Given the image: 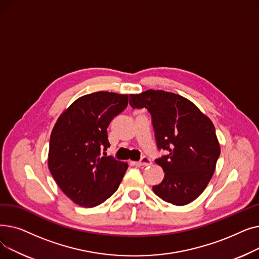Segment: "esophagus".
I'll return each mask as SVG.
<instances>
[{
	"instance_id": "obj_1",
	"label": "esophagus",
	"mask_w": 259,
	"mask_h": 259,
	"mask_svg": "<svg viewBox=\"0 0 259 259\" xmlns=\"http://www.w3.org/2000/svg\"><path fill=\"white\" fill-rule=\"evenodd\" d=\"M134 164H135V166H138V167H147V166L151 165V159L144 156V157H142V159L140 161L134 162Z\"/></svg>"
}]
</instances>
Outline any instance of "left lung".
<instances>
[{"instance_id": "left-lung-1", "label": "left lung", "mask_w": 259, "mask_h": 259, "mask_svg": "<svg viewBox=\"0 0 259 259\" xmlns=\"http://www.w3.org/2000/svg\"><path fill=\"white\" fill-rule=\"evenodd\" d=\"M129 102L151 114L156 146L168 152L155 159L165 178L153 186L154 193L175 206L193 201L212 179L221 154L212 121L192 102L164 90L130 94Z\"/></svg>"}]
</instances>
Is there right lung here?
<instances>
[{
	"instance_id": "1",
	"label": "right lung",
	"mask_w": 259,
	"mask_h": 259,
	"mask_svg": "<svg viewBox=\"0 0 259 259\" xmlns=\"http://www.w3.org/2000/svg\"><path fill=\"white\" fill-rule=\"evenodd\" d=\"M127 106V94L94 92L73 102L54 125L48 167L62 191L78 206L101 205L124 178L128 164L103 156L102 151L110 147L109 124Z\"/></svg>"
}]
</instances>
